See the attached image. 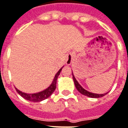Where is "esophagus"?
I'll return each instance as SVG.
<instances>
[{
    "instance_id": "esophagus-1",
    "label": "esophagus",
    "mask_w": 128,
    "mask_h": 128,
    "mask_svg": "<svg viewBox=\"0 0 128 128\" xmlns=\"http://www.w3.org/2000/svg\"><path fill=\"white\" fill-rule=\"evenodd\" d=\"M72 59H73V54L70 53L66 56V64L70 65L72 63Z\"/></svg>"
}]
</instances>
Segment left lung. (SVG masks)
I'll return each instance as SVG.
<instances>
[{"label": "left lung", "instance_id": "1", "mask_svg": "<svg viewBox=\"0 0 128 128\" xmlns=\"http://www.w3.org/2000/svg\"><path fill=\"white\" fill-rule=\"evenodd\" d=\"M72 77H73V80H74V85L75 87L77 88V90L79 91L80 94H82L84 96H86L88 97H90V98H101L102 96H104V95H106V94H94V93H90L89 91H88L86 90H85L78 83V82L77 81V80L75 79L74 76L72 74Z\"/></svg>", "mask_w": 128, "mask_h": 128}]
</instances>
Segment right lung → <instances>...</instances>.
Segmentation results:
<instances>
[{"mask_svg":"<svg viewBox=\"0 0 128 128\" xmlns=\"http://www.w3.org/2000/svg\"><path fill=\"white\" fill-rule=\"evenodd\" d=\"M63 67L64 66H62L56 74V75H55V77L54 78V80L52 81V83L50 85V86L48 87L44 90L40 91V92H38V93H36V94H26V93H23V92L20 91L17 88H16L17 93L22 97H23L24 99H26L27 101H30V102H40L45 100V99H46V98H48V97H50V96L54 92V90L56 89L57 79H58V77L60 74V72H61Z\"/></svg>","mask_w":128,"mask_h":128,"instance_id":"add662e5","label":"right lung"}]
</instances>
